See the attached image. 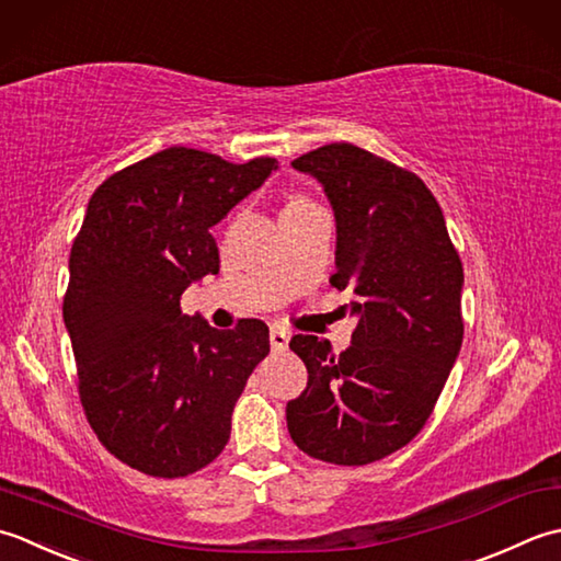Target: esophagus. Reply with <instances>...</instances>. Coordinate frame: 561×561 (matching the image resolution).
<instances>
[{
	"mask_svg": "<svg viewBox=\"0 0 561 561\" xmlns=\"http://www.w3.org/2000/svg\"><path fill=\"white\" fill-rule=\"evenodd\" d=\"M288 341H290L288 331H285L283 327H271V346H273V351H285V348H288Z\"/></svg>",
	"mask_w": 561,
	"mask_h": 561,
	"instance_id": "1",
	"label": "esophagus"
}]
</instances>
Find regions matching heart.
<instances>
[{
  "mask_svg": "<svg viewBox=\"0 0 561 561\" xmlns=\"http://www.w3.org/2000/svg\"><path fill=\"white\" fill-rule=\"evenodd\" d=\"M302 203H310L307 198H300V196H295V198H290L288 201V205H302Z\"/></svg>",
  "mask_w": 561,
  "mask_h": 561,
  "instance_id": "b5f03b06",
  "label": "heart"
}]
</instances>
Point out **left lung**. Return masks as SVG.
Wrapping results in <instances>:
<instances>
[{
	"mask_svg": "<svg viewBox=\"0 0 561 561\" xmlns=\"http://www.w3.org/2000/svg\"><path fill=\"white\" fill-rule=\"evenodd\" d=\"M336 217L331 285L353 295L351 346L297 334L305 392L288 402L290 438L334 465L382 460L424 428L462 346V261L438 201L411 171L351 142L297 157Z\"/></svg>",
	"mask_w": 561,
	"mask_h": 561,
	"instance_id": "8db88e82",
	"label": "left lung"
}]
</instances>
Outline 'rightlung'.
Segmentation results:
<instances>
[{
    "label": "right lung",
    "mask_w": 561,
    "mask_h": 561,
    "mask_svg": "<svg viewBox=\"0 0 561 561\" xmlns=\"http://www.w3.org/2000/svg\"><path fill=\"white\" fill-rule=\"evenodd\" d=\"M278 169L169 147L108 176L89 198L70 254L62 317L89 426L121 462L186 477L230 440L268 327L213 329L181 312L191 283L220 271L210 227Z\"/></svg>",
    "instance_id": "1"
}]
</instances>
